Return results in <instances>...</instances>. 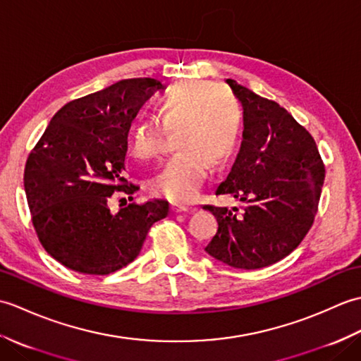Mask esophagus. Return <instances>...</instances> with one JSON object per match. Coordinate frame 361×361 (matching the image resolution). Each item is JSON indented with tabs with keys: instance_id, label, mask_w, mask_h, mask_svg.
<instances>
[{
	"instance_id": "34e87169",
	"label": "esophagus",
	"mask_w": 361,
	"mask_h": 361,
	"mask_svg": "<svg viewBox=\"0 0 361 361\" xmlns=\"http://www.w3.org/2000/svg\"><path fill=\"white\" fill-rule=\"evenodd\" d=\"M172 211L173 212H188V211H190V206L181 204V203H173L172 204Z\"/></svg>"
}]
</instances>
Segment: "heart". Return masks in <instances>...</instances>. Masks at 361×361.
I'll return each instance as SVG.
<instances>
[{
  "instance_id": "obj_1",
  "label": "heart",
  "mask_w": 361,
  "mask_h": 361,
  "mask_svg": "<svg viewBox=\"0 0 361 361\" xmlns=\"http://www.w3.org/2000/svg\"><path fill=\"white\" fill-rule=\"evenodd\" d=\"M204 82H181L167 91L157 119L164 132L175 135L178 153L153 175L150 186L175 203H188L197 195L212 164L226 163L239 144L242 113L225 88ZM155 121L136 124L130 136V153L147 161L163 152L164 133Z\"/></svg>"
}]
</instances>
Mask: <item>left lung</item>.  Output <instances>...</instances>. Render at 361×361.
Listing matches in <instances>:
<instances>
[{"mask_svg":"<svg viewBox=\"0 0 361 361\" xmlns=\"http://www.w3.org/2000/svg\"><path fill=\"white\" fill-rule=\"evenodd\" d=\"M243 109V141L231 172L216 195H231L243 208L203 206L219 229L204 251L242 270L276 264L310 229L324 183L315 140L279 104L225 80Z\"/></svg>","mask_w":361,"mask_h":361,"instance_id":"obj_1","label":"left lung"}]
</instances>
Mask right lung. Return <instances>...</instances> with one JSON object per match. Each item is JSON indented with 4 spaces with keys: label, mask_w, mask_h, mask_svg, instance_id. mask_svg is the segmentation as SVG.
<instances>
[{
    "label": "right lung",
    "mask_w": 361,
    "mask_h": 361,
    "mask_svg": "<svg viewBox=\"0 0 361 361\" xmlns=\"http://www.w3.org/2000/svg\"><path fill=\"white\" fill-rule=\"evenodd\" d=\"M155 79H124L63 105L30 152L25 190L44 250L83 274H110L140 255L150 226L169 216V202L132 203L118 212L110 197L137 189L122 176L127 136ZM132 200V197H128Z\"/></svg>",
    "instance_id": "add662e5"
}]
</instances>
